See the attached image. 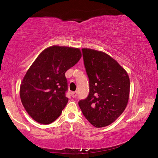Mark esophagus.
Returning <instances> with one entry per match:
<instances>
[{"instance_id": "esophagus-1", "label": "esophagus", "mask_w": 158, "mask_h": 158, "mask_svg": "<svg viewBox=\"0 0 158 158\" xmlns=\"http://www.w3.org/2000/svg\"><path fill=\"white\" fill-rule=\"evenodd\" d=\"M77 92H73V93H72V97H73V98H76L77 97Z\"/></svg>"}]
</instances>
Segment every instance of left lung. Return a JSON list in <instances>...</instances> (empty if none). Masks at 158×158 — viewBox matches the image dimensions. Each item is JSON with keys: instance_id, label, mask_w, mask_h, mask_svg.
Listing matches in <instances>:
<instances>
[{"instance_id": "left-lung-1", "label": "left lung", "mask_w": 158, "mask_h": 158, "mask_svg": "<svg viewBox=\"0 0 158 158\" xmlns=\"http://www.w3.org/2000/svg\"><path fill=\"white\" fill-rule=\"evenodd\" d=\"M89 79V95L79 102L83 114L95 127L111 124L126 108L130 95V78L126 70L106 53L82 49Z\"/></svg>"}]
</instances>
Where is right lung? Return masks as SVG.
Listing matches in <instances>:
<instances>
[{"label":"right lung","instance_id":"1","mask_svg":"<svg viewBox=\"0 0 158 158\" xmlns=\"http://www.w3.org/2000/svg\"><path fill=\"white\" fill-rule=\"evenodd\" d=\"M81 58L79 48L54 45L42 51L21 83L20 98L32 118L41 124L57 119L68 102L65 72Z\"/></svg>","mask_w":158,"mask_h":158}]
</instances>
